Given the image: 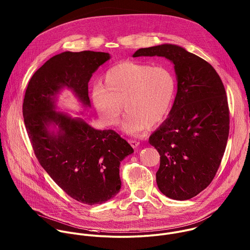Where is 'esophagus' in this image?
<instances>
[{"label":"esophagus","instance_id":"34e87169","mask_svg":"<svg viewBox=\"0 0 250 250\" xmlns=\"http://www.w3.org/2000/svg\"><path fill=\"white\" fill-rule=\"evenodd\" d=\"M129 143L133 148H137L140 144V142L138 140H129Z\"/></svg>","mask_w":250,"mask_h":250}]
</instances>
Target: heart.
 I'll list each match as a JSON object with an SVG mask.
<instances>
[{
  "label": "heart",
  "instance_id": "b5f03b06",
  "mask_svg": "<svg viewBox=\"0 0 250 250\" xmlns=\"http://www.w3.org/2000/svg\"><path fill=\"white\" fill-rule=\"evenodd\" d=\"M175 92V79L164 66L125 61L110 68L104 85L92 87L91 100L106 125H116L124 109L123 128L130 134L159 125L167 115Z\"/></svg>",
  "mask_w": 250,
  "mask_h": 250
}]
</instances>
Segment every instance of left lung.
Here are the masks:
<instances>
[{"label":"left lung","mask_w":250,"mask_h":250,"mask_svg":"<svg viewBox=\"0 0 250 250\" xmlns=\"http://www.w3.org/2000/svg\"><path fill=\"white\" fill-rule=\"evenodd\" d=\"M132 56H162L174 64V103L149 142L161 156L160 191L176 201L194 198L211 183L226 149L230 119L223 83L208 62L176 44L139 48Z\"/></svg>","instance_id":"1"}]
</instances>
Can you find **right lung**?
I'll use <instances>...</instances> for the list:
<instances>
[{
  "label": "right lung",
  "instance_id": "1",
  "mask_svg": "<svg viewBox=\"0 0 250 250\" xmlns=\"http://www.w3.org/2000/svg\"><path fill=\"white\" fill-rule=\"evenodd\" d=\"M110 57L90 50L52 56L32 76L23 101L26 130L39 163L67 195L89 206L120 192V165L133 149L112 129L98 130L83 118L56 111V102L68 88L83 107H90L88 82Z\"/></svg>",
  "mask_w": 250,
  "mask_h": 250
}]
</instances>
